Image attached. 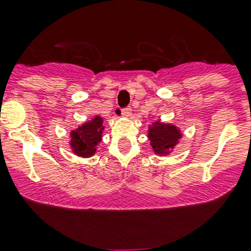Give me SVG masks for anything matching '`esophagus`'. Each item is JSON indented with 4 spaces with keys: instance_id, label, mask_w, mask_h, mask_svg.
I'll return each instance as SVG.
<instances>
[{
    "instance_id": "esophagus-1",
    "label": "esophagus",
    "mask_w": 251,
    "mask_h": 251,
    "mask_svg": "<svg viewBox=\"0 0 251 251\" xmlns=\"http://www.w3.org/2000/svg\"><path fill=\"white\" fill-rule=\"evenodd\" d=\"M121 116H124V118H130L131 108H125V109H121Z\"/></svg>"
}]
</instances>
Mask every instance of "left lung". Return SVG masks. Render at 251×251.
<instances>
[{
  "instance_id": "obj_1",
  "label": "left lung",
  "mask_w": 251,
  "mask_h": 251,
  "mask_svg": "<svg viewBox=\"0 0 251 251\" xmlns=\"http://www.w3.org/2000/svg\"><path fill=\"white\" fill-rule=\"evenodd\" d=\"M148 138L154 154L169 155L183 137L181 128L170 123H163L160 119L148 126Z\"/></svg>"
}]
</instances>
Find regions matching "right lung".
<instances>
[{
	"mask_svg": "<svg viewBox=\"0 0 251 251\" xmlns=\"http://www.w3.org/2000/svg\"><path fill=\"white\" fill-rule=\"evenodd\" d=\"M103 118L95 115L91 120L85 121L78 125L75 130L69 133V146L75 155L81 158H91L97 151V147L102 142L103 137Z\"/></svg>",
	"mask_w": 251,
	"mask_h": 251,
	"instance_id": "obj_1",
	"label": "right lung"
}]
</instances>
